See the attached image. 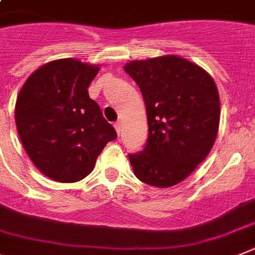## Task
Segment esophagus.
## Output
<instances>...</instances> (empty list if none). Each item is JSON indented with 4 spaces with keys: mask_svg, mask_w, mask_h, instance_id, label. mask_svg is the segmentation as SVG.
Returning a JSON list of instances; mask_svg holds the SVG:
<instances>
[{
    "mask_svg": "<svg viewBox=\"0 0 255 255\" xmlns=\"http://www.w3.org/2000/svg\"><path fill=\"white\" fill-rule=\"evenodd\" d=\"M114 128H115V130H117V133L121 134V132H122V123H121V122H118V123H115Z\"/></svg>",
    "mask_w": 255,
    "mask_h": 255,
    "instance_id": "1",
    "label": "esophagus"
}]
</instances>
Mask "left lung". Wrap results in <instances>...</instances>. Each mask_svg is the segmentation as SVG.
<instances>
[{
    "label": "left lung",
    "mask_w": 255,
    "mask_h": 255,
    "mask_svg": "<svg viewBox=\"0 0 255 255\" xmlns=\"http://www.w3.org/2000/svg\"><path fill=\"white\" fill-rule=\"evenodd\" d=\"M125 70L140 87L149 126L142 151L128 155L134 174L161 189L182 182L218 133L221 103L213 78L177 55L129 61Z\"/></svg>",
    "instance_id": "left-lung-1"
}]
</instances>
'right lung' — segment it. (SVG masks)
<instances>
[{
  "instance_id": "right-lung-1",
  "label": "right lung",
  "mask_w": 255,
  "mask_h": 255,
  "mask_svg": "<svg viewBox=\"0 0 255 255\" xmlns=\"http://www.w3.org/2000/svg\"><path fill=\"white\" fill-rule=\"evenodd\" d=\"M100 70L77 59H59L28 77L17 95L15 123L26 154L41 173L77 182L92 172L117 132L88 90Z\"/></svg>"
}]
</instances>
